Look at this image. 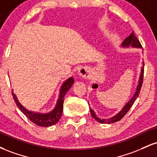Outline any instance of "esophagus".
Returning a JSON list of instances; mask_svg holds the SVG:
<instances>
[{
    "mask_svg": "<svg viewBox=\"0 0 157 157\" xmlns=\"http://www.w3.org/2000/svg\"><path fill=\"white\" fill-rule=\"evenodd\" d=\"M79 75L83 78H89L90 77V68L88 66H83L79 70Z\"/></svg>",
    "mask_w": 157,
    "mask_h": 157,
    "instance_id": "34e87169",
    "label": "esophagus"
}]
</instances>
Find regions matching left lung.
I'll return each instance as SVG.
<instances>
[{"label":"left lung","mask_w":157,"mask_h":157,"mask_svg":"<svg viewBox=\"0 0 157 157\" xmlns=\"http://www.w3.org/2000/svg\"><path fill=\"white\" fill-rule=\"evenodd\" d=\"M130 46H132V47H136V48L142 47L141 44H140V40H138L137 37L135 36L134 32H132V33H131L128 37H126L122 44V47H129ZM143 75H144V63H143V66H142L141 69L140 80H139V84L137 87H136V92H135L134 95L133 96L132 98H131V100L127 102V104L122 108V109L117 113V114H116L114 117H113L108 119V120H106V119H100L97 117L96 114H95V112L92 109H90V112H91V116H92V117L94 118L95 120H96V121H97L98 122H100V123L110 124V123H113V122L120 121L122 118H123V117L125 116L126 113H128V111L130 110L131 106H132L133 104L134 103L135 100H136V98L138 97L139 94H140V90H141V88L142 86V82H143Z\"/></svg>","instance_id":"8db88e82"}]
</instances>
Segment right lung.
I'll use <instances>...</instances> for the list:
<instances>
[{
    "instance_id": "obj_1",
    "label": "right lung",
    "mask_w": 157,
    "mask_h": 157,
    "mask_svg": "<svg viewBox=\"0 0 157 157\" xmlns=\"http://www.w3.org/2000/svg\"><path fill=\"white\" fill-rule=\"evenodd\" d=\"M74 83V79L73 77H70L68 78L63 86H61L60 95H59V99L57 100V104H56L55 108L51 112L46 113H35L33 111H29L26 109H25L23 106L20 103L18 100H17V97L13 91H12V97H13L14 100H15L16 105H17L18 109L21 110L25 116L29 120H30L32 122L35 124V125L41 126V127H48V126H52L55 124L57 123L59 121L61 116H62L63 109V99L66 94L69 90L70 88L71 87Z\"/></svg>"
}]
</instances>
